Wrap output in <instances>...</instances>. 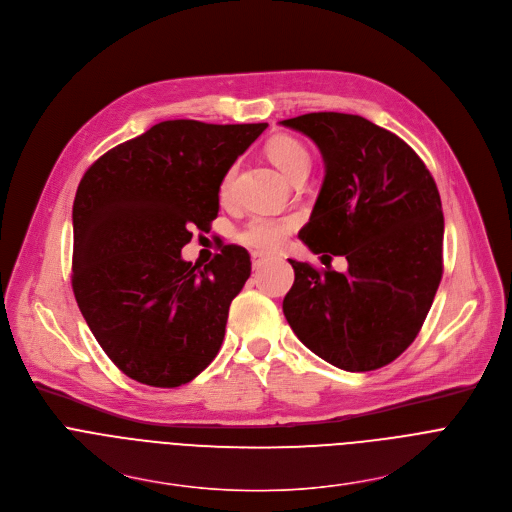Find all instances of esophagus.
<instances>
[{"instance_id": "obj_1", "label": "esophagus", "mask_w": 512, "mask_h": 512, "mask_svg": "<svg viewBox=\"0 0 512 512\" xmlns=\"http://www.w3.org/2000/svg\"><path fill=\"white\" fill-rule=\"evenodd\" d=\"M251 259H253V269H259L267 259H269V255H265V253H257V251H253L251 253Z\"/></svg>"}]
</instances>
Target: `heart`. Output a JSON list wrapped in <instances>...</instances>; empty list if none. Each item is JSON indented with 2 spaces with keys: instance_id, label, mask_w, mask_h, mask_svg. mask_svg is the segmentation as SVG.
<instances>
[{
  "instance_id": "obj_1",
  "label": "heart",
  "mask_w": 512,
  "mask_h": 512,
  "mask_svg": "<svg viewBox=\"0 0 512 512\" xmlns=\"http://www.w3.org/2000/svg\"><path fill=\"white\" fill-rule=\"evenodd\" d=\"M265 154L277 166L279 173L289 181H293L297 175H307L311 156L305 144H301L297 138L285 136V134L273 136L265 144ZM233 179H235V168H229L219 187L221 201L231 199ZM295 227H297L295 217H253L237 231L235 239L239 245L251 251L275 253L285 245L287 237Z\"/></svg>"
}]
</instances>
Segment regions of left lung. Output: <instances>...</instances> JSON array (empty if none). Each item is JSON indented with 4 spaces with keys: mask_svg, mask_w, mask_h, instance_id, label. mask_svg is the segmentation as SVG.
Returning a JSON list of instances; mask_svg holds the SVG:
<instances>
[{
    "mask_svg": "<svg viewBox=\"0 0 512 512\" xmlns=\"http://www.w3.org/2000/svg\"><path fill=\"white\" fill-rule=\"evenodd\" d=\"M281 124L309 136L325 164L299 239L315 255L349 259L344 274L289 259L295 281L285 319L331 366L378 370L414 342L442 279L436 183L400 136L362 116L311 112Z\"/></svg>",
    "mask_w": 512,
    "mask_h": 512,
    "instance_id": "1",
    "label": "left lung"
}]
</instances>
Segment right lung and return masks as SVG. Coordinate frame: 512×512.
Segmentation results:
<instances>
[{
	"instance_id": "1",
	"label": "right lung",
	"mask_w": 512,
	"mask_h": 512,
	"mask_svg": "<svg viewBox=\"0 0 512 512\" xmlns=\"http://www.w3.org/2000/svg\"><path fill=\"white\" fill-rule=\"evenodd\" d=\"M267 128L164 120L102 154L74 209L72 289L96 342L128 378L177 388L219 354L229 305L251 275L243 247L203 269L181 257L219 213L233 162Z\"/></svg>"
}]
</instances>
